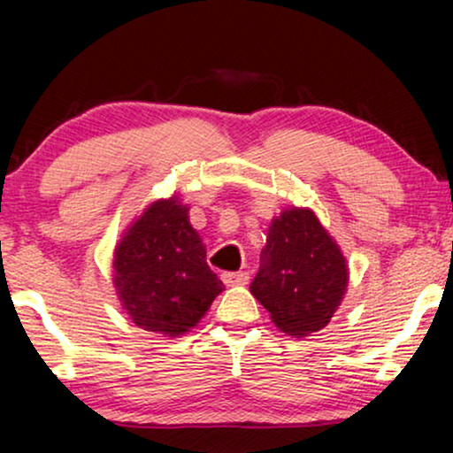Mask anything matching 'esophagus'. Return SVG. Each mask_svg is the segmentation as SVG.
<instances>
[{
    "label": "esophagus",
    "mask_w": 453,
    "mask_h": 453,
    "mask_svg": "<svg viewBox=\"0 0 453 453\" xmlns=\"http://www.w3.org/2000/svg\"><path fill=\"white\" fill-rule=\"evenodd\" d=\"M222 282H225L226 287H241V284L250 282V274H247V272H225V274H222Z\"/></svg>",
    "instance_id": "34e87169"
}]
</instances>
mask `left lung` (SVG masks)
<instances>
[{
	"mask_svg": "<svg viewBox=\"0 0 453 453\" xmlns=\"http://www.w3.org/2000/svg\"><path fill=\"white\" fill-rule=\"evenodd\" d=\"M349 287V264L313 210L290 206L274 216L251 295L278 330L293 338L324 330Z\"/></svg>",
	"mask_w": 453,
	"mask_h": 453,
	"instance_id": "1",
	"label": "left lung"
}]
</instances>
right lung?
Masks as SVG:
<instances>
[{"label": "right lung", "instance_id": "1", "mask_svg": "<svg viewBox=\"0 0 453 453\" xmlns=\"http://www.w3.org/2000/svg\"><path fill=\"white\" fill-rule=\"evenodd\" d=\"M113 287L135 326L166 338L200 324L225 290L177 194L152 202L123 231L113 251Z\"/></svg>", "mask_w": 453, "mask_h": 453}]
</instances>
